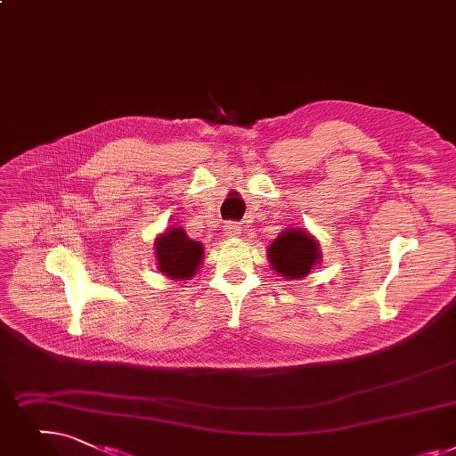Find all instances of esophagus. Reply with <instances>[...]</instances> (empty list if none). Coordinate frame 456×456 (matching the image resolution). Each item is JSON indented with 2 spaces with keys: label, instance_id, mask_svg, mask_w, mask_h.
Listing matches in <instances>:
<instances>
[{
  "label": "esophagus",
  "instance_id": "esophagus-1",
  "mask_svg": "<svg viewBox=\"0 0 456 456\" xmlns=\"http://www.w3.org/2000/svg\"><path fill=\"white\" fill-rule=\"evenodd\" d=\"M224 232H225V236H229V239H236V236H240L242 227H240V224H236V222H227L224 225Z\"/></svg>",
  "mask_w": 456,
  "mask_h": 456
}]
</instances>
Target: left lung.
Segmentation results:
<instances>
[{"mask_svg": "<svg viewBox=\"0 0 456 456\" xmlns=\"http://www.w3.org/2000/svg\"><path fill=\"white\" fill-rule=\"evenodd\" d=\"M268 261L273 272L285 277L287 281H296L305 277L322 261L319 240L305 229H287L268 246Z\"/></svg>", "mask_w": 456, "mask_h": 456, "instance_id": "obj_1", "label": "left lung"}]
</instances>
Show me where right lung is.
<instances>
[{
  "mask_svg": "<svg viewBox=\"0 0 456 456\" xmlns=\"http://www.w3.org/2000/svg\"><path fill=\"white\" fill-rule=\"evenodd\" d=\"M154 256L158 272L173 281H188L200 272L205 248L191 240L183 227H169L156 236Z\"/></svg>",
  "mask_w": 456,
  "mask_h": 456,
  "instance_id": "add662e5",
  "label": "right lung"
}]
</instances>
